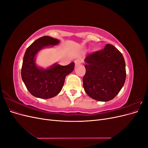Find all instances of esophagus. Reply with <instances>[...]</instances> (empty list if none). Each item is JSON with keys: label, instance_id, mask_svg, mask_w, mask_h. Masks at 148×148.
I'll list each match as a JSON object with an SVG mask.
<instances>
[{"label": "esophagus", "instance_id": "esophagus-1", "mask_svg": "<svg viewBox=\"0 0 148 148\" xmlns=\"http://www.w3.org/2000/svg\"><path fill=\"white\" fill-rule=\"evenodd\" d=\"M81 63H82V60H79V59H77V60H75V64L76 66H77L78 65L80 64H81Z\"/></svg>", "mask_w": 148, "mask_h": 148}]
</instances>
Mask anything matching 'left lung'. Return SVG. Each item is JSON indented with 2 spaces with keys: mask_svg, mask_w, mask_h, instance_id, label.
<instances>
[{
  "mask_svg": "<svg viewBox=\"0 0 148 148\" xmlns=\"http://www.w3.org/2000/svg\"><path fill=\"white\" fill-rule=\"evenodd\" d=\"M83 78L87 95L98 101H109L118 95L126 79L124 58L118 49L106 44L102 50L89 53Z\"/></svg>",
  "mask_w": 148,
  "mask_h": 148,
  "instance_id": "1",
  "label": "left lung"
}]
</instances>
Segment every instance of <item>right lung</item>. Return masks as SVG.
Masks as SVG:
<instances>
[{"label": "right lung", "instance_id": "1", "mask_svg": "<svg viewBox=\"0 0 148 148\" xmlns=\"http://www.w3.org/2000/svg\"><path fill=\"white\" fill-rule=\"evenodd\" d=\"M59 42L57 39L44 36L34 41L25 53L21 78L29 92L35 97L49 99L57 95L63 88L66 76L74 69V62L65 66L55 64L47 69L36 65L35 57L40 50Z\"/></svg>", "mask_w": 148, "mask_h": 148}]
</instances>
